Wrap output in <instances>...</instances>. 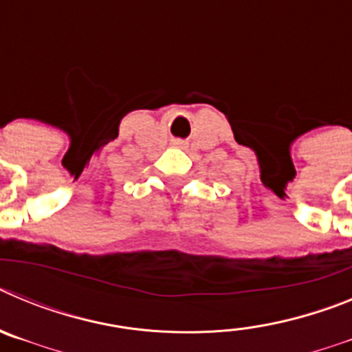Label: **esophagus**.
<instances>
[{
	"mask_svg": "<svg viewBox=\"0 0 352 352\" xmlns=\"http://www.w3.org/2000/svg\"><path fill=\"white\" fill-rule=\"evenodd\" d=\"M183 144H185V142H183V141H178V142H176V146H183Z\"/></svg>",
	"mask_w": 352,
	"mask_h": 352,
	"instance_id": "1",
	"label": "esophagus"
}]
</instances>
